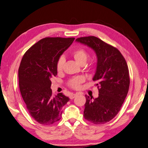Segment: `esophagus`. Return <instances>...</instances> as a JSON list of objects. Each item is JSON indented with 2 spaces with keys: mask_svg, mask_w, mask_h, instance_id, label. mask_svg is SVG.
<instances>
[{
  "mask_svg": "<svg viewBox=\"0 0 148 148\" xmlns=\"http://www.w3.org/2000/svg\"><path fill=\"white\" fill-rule=\"evenodd\" d=\"M76 95H77V94H76V93H72V94H71V95H70V99H73L74 98H75V97H76Z\"/></svg>",
  "mask_w": 148,
  "mask_h": 148,
  "instance_id": "obj_1",
  "label": "esophagus"
}]
</instances>
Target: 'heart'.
<instances>
[{"mask_svg":"<svg viewBox=\"0 0 148 148\" xmlns=\"http://www.w3.org/2000/svg\"><path fill=\"white\" fill-rule=\"evenodd\" d=\"M73 56L75 60L79 63V64H82V63H86L88 59V53L84 49L79 48L77 49L73 52ZM65 60L64 56H60L58 60V62L56 63V70L58 72H61L65 64ZM84 81V78L83 76H76L69 81V84L72 88L75 89H77L80 87L81 84L83 83Z\"/></svg>","mask_w":148,"mask_h":148,"instance_id":"b5f03b06","label":"heart"}]
</instances>
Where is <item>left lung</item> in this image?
<instances>
[{"label": "left lung", "instance_id": "obj_1", "mask_svg": "<svg viewBox=\"0 0 148 148\" xmlns=\"http://www.w3.org/2000/svg\"><path fill=\"white\" fill-rule=\"evenodd\" d=\"M76 41L95 51L97 62L95 75L99 97H86L84 118L94 124H103L114 118L120 110L129 89L128 68L118 49L95 36L77 38Z\"/></svg>", "mask_w": 148, "mask_h": 148}]
</instances>
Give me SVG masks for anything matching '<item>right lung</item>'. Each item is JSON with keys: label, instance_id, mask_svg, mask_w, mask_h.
I'll return each instance as SVG.
<instances>
[{"label": "right lung", "instance_id": "obj_1", "mask_svg": "<svg viewBox=\"0 0 148 148\" xmlns=\"http://www.w3.org/2000/svg\"><path fill=\"white\" fill-rule=\"evenodd\" d=\"M75 38L46 37L25 53L18 69L21 95L30 116L42 125L60 120L69 100L62 93L53 95L51 79L57 75L56 63Z\"/></svg>", "mask_w": 148, "mask_h": 148}]
</instances>
